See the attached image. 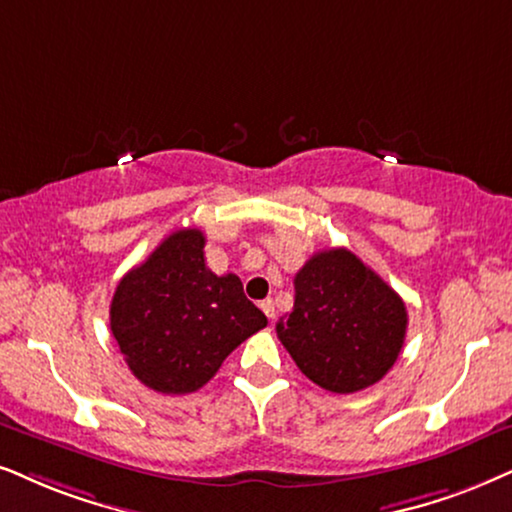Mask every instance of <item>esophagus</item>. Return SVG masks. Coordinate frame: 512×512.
<instances>
[{"mask_svg": "<svg viewBox=\"0 0 512 512\" xmlns=\"http://www.w3.org/2000/svg\"><path fill=\"white\" fill-rule=\"evenodd\" d=\"M260 307H262V312H264V314H267L271 321H274V316H276V307H274V300H262V304H260Z\"/></svg>", "mask_w": 512, "mask_h": 512, "instance_id": "34e87169", "label": "esophagus"}]
</instances>
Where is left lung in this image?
<instances>
[{
	"label": "left lung",
	"instance_id": "left-lung-1",
	"mask_svg": "<svg viewBox=\"0 0 512 512\" xmlns=\"http://www.w3.org/2000/svg\"><path fill=\"white\" fill-rule=\"evenodd\" d=\"M409 314L387 283L345 248L321 250L295 274L278 340L312 383L335 394L383 380L404 347Z\"/></svg>",
	"mask_w": 512,
	"mask_h": 512
}]
</instances>
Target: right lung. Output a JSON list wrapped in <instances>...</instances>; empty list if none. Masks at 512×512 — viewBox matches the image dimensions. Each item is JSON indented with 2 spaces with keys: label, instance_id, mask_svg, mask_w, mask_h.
Returning a JSON list of instances; mask_svg holds the SVG:
<instances>
[{
  "label": "right lung",
  "instance_id": "right-lung-1",
  "mask_svg": "<svg viewBox=\"0 0 512 512\" xmlns=\"http://www.w3.org/2000/svg\"><path fill=\"white\" fill-rule=\"evenodd\" d=\"M200 229L172 231L146 262L127 271L111 302V331L146 387L196 392L234 349L267 326L236 274L205 264Z\"/></svg>",
  "mask_w": 512,
  "mask_h": 512
}]
</instances>
